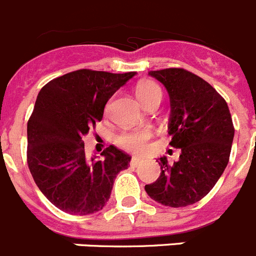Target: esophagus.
I'll use <instances>...</instances> for the list:
<instances>
[{
    "mask_svg": "<svg viewBox=\"0 0 256 256\" xmlns=\"http://www.w3.org/2000/svg\"><path fill=\"white\" fill-rule=\"evenodd\" d=\"M142 162V159L141 158H137V156H133L132 160H130V165L132 166H137V165H140Z\"/></svg>",
    "mask_w": 256,
    "mask_h": 256,
    "instance_id": "34e87169",
    "label": "esophagus"
}]
</instances>
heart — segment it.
Instances as JSON below:
<instances>
[{
    "mask_svg": "<svg viewBox=\"0 0 256 256\" xmlns=\"http://www.w3.org/2000/svg\"><path fill=\"white\" fill-rule=\"evenodd\" d=\"M136 94H137L140 101L144 104V106L150 104L151 101H162V88L151 80H144V82L140 83L137 86ZM151 136H152V132L150 128L141 126V128H134V130H123L115 137V142L123 150L130 151V152H141L148 146Z\"/></svg>",
    "mask_w": 256,
    "mask_h": 256,
    "instance_id": "b5f03b06",
    "label": "heart"
}]
</instances>
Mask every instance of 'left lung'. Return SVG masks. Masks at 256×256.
Masks as SVG:
<instances>
[{
  "label": "left lung",
  "instance_id": "8db88e82",
  "mask_svg": "<svg viewBox=\"0 0 256 256\" xmlns=\"http://www.w3.org/2000/svg\"><path fill=\"white\" fill-rule=\"evenodd\" d=\"M148 76L168 91L169 144L180 155L173 164L160 158L159 178L144 190L165 206H188L209 194L227 166L234 136L230 108L206 80L191 72L169 68Z\"/></svg>",
  "mask_w": 256,
  "mask_h": 256
}]
</instances>
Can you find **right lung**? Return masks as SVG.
Listing matches in <instances>:
<instances>
[{
	"instance_id": "right-lung-1",
	"label": "right lung",
	"mask_w": 256,
	"mask_h": 256,
	"mask_svg": "<svg viewBox=\"0 0 256 256\" xmlns=\"http://www.w3.org/2000/svg\"><path fill=\"white\" fill-rule=\"evenodd\" d=\"M136 72L80 69L52 79L40 91L28 120L29 170L40 192L60 210L88 216L105 206L118 173L130 156L110 144L87 158L83 136L102 120L108 98Z\"/></svg>"
}]
</instances>
